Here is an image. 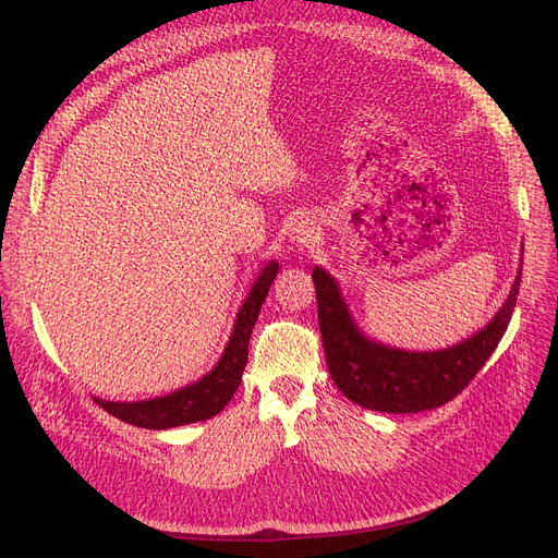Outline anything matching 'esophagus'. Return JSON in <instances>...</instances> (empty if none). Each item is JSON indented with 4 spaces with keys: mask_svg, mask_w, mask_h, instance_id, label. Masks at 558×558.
<instances>
[{
    "mask_svg": "<svg viewBox=\"0 0 558 558\" xmlns=\"http://www.w3.org/2000/svg\"><path fill=\"white\" fill-rule=\"evenodd\" d=\"M318 221L314 216H298V218H293L291 221V226H289V242L298 248V251H302V248H310L312 244H314V240L318 238Z\"/></svg>",
    "mask_w": 558,
    "mask_h": 558,
    "instance_id": "34e87169",
    "label": "esophagus"
}]
</instances>
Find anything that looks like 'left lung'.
Returning a JSON list of instances; mask_svg holds the SVG:
<instances>
[{
	"label": "left lung",
	"instance_id": "1",
	"mask_svg": "<svg viewBox=\"0 0 558 558\" xmlns=\"http://www.w3.org/2000/svg\"><path fill=\"white\" fill-rule=\"evenodd\" d=\"M312 279L318 328L335 386L367 410L412 414L440 408L475 379L510 326L521 272H517L508 300L482 330L437 351H408L373 340L356 326L335 277L316 265Z\"/></svg>",
	"mask_w": 558,
	"mask_h": 558
}]
</instances>
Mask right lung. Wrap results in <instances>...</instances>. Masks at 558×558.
Here are the masks:
<instances>
[{
	"mask_svg": "<svg viewBox=\"0 0 558 558\" xmlns=\"http://www.w3.org/2000/svg\"><path fill=\"white\" fill-rule=\"evenodd\" d=\"M279 272V263L269 260L258 279L253 281L246 300L234 318V326L230 332V340L221 353V359L209 369V373L179 388L174 393H167L150 400L137 402H113V400H99V408L113 414L116 418L125 421V424L150 428V430H165L177 428L185 424H195V421H205L221 412L230 398L238 391V386L244 375V365L248 359V337L253 326H256L258 312L267 298L269 286Z\"/></svg>",
	"mask_w": 558,
	"mask_h": 558,
	"instance_id": "obj_1",
	"label": "right lung"
}]
</instances>
